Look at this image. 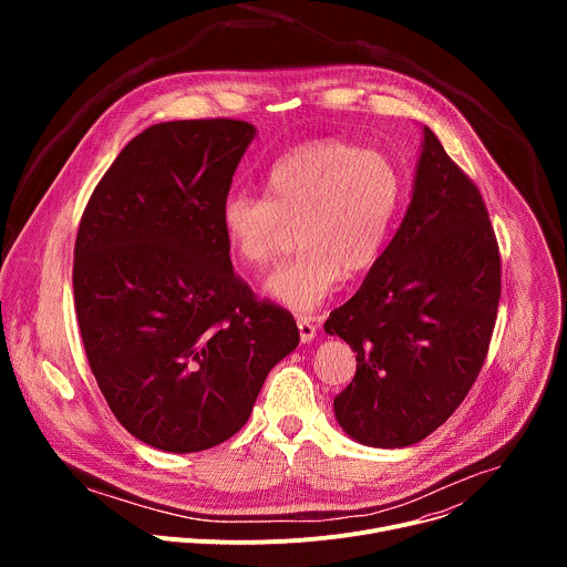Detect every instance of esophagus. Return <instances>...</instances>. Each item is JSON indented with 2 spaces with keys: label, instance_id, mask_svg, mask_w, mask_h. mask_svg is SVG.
<instances>
[{
  "label": "esophagus",
  "instance_id": "1",
  "mask_svg": "<svg viewBox=\"0 0 567 567\" xmlns=\"http://www.w3.org/2000/svg\"><path fill=\"white\" fill-rule=\"evenodd\" d=\"M296 326H298L302 343H309L316 337V326H313V318L311 316H298L296 318Z\"/></svg>",
  "mask_w": 567,
  "mask_h": 567
}]
</instances>
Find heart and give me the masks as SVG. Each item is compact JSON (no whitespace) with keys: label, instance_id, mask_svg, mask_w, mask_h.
Here are the masks:
<instances>
[{"label":"heart","instance_id":"1","mask_svg":"<svg viewBox=\"0 0 567 567\" xmlns=\"http://www.w3.org/2000/svg\"><path fill=\"white\" fill-rule=\"evenodd\" d=\"M401 202L403 177L385 152L316 138L276 161L267 199L228 195L221 228L230 254L256 271L276 262L296 228L300 251L267 280V293L293 311H311L341 274H363L379 260Z\"/></svg>","mask_w":567,"mask_h":567}]
</instances>
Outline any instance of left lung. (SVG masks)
I'll return each instance as SVG.
<instances>
[{
	"label": "left lung",
	"mask_w": 567,
	"mask_h": 567,
	"mask_svg": "<svg viewBox=\"0 0 567 567\" xmlns=\"http://www.w3.org/2000/svg\"><path fill=\"white\" fill-rule=\"evenodd\" d=\"M501 249L473 179L424 127L411 206L361 289L326 320L357 352L334 399L365 446H411L464 401L487 359L501 300Z\"/></svg>",
	"instance_id": "1"
}]
</instances>
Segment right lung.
I'll return each instance as SVG.
<instances>
[{"label":"right lung","mask_w":567,"mask_h":567,"mask_svg":"<svg viewBox=\"0 0 567 567\" xmlns=\"http://www.w3.org/2000/svg\"><path fill=\"white\" fill-rule=\"evenodd\" d=\"M254 136L235 118L156 123L121 150L78 224L90 368L114 417L161 451L233 437L300 339L293 316L230 267L221 204Z\"/></svg>","instance_id":"1"}]
</instances>
